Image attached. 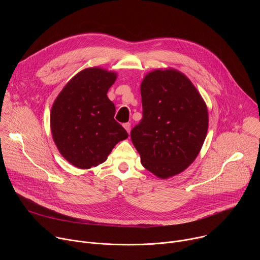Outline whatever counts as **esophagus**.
Wrapping results in <instances>:
<instances>
[{"label": "esophagus", "mask_w": 260, "mask_h": 260, "mask_svg": "<svg viewBox=\"0 0 260 260\" xmlns=\"http://www.w3.org/2000/svg\"><path fill=\"white\" fill-rule=\"evenodd\" d=\"M123 127L126 129V132L129 134V132H131V123L129 122H127V123H124L123 124Z\"/></svg>", "instance_id": "esophagus-1"}]
</instances>
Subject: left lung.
<instances>
[{
	"instance_id": "obj_1",
	"label": "left lung",
	"mask_w": 260,
	"mask_h": 260,
	"mask_svg": "<svg viewBox=\"0 0 260 260\" xmlns=\"http://www.w3.org/2000/svg\"><path fill=\"white\" fill-rule=\"evenodd\" d=\"M143 118L131 132L142 166L160 179L186 170L199 155L209 126L207 105L180 71H151L141 83Z\"/></svg>"
}]
</instances>
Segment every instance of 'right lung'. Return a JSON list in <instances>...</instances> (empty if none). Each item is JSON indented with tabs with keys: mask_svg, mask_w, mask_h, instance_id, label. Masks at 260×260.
Masks as SVG:
<instances>
[{
	"mask_svg": "<svg viewBox=\"0 0 260 260\" xmlns=\"http://www.w3.org/2000/svg\"><path fill=\"white\" fill-rule=\"evenodd\" d=\"M117 73L100 67L77 73L56 96L50 111L52 139L62 157L78 169L107 160L126 131L114 119L115 106L107 92Z\"/></svg>",
	"mask_w": 260,
	"mask_h": 260,
	"instance_id": "add662e5",
	"label": "right lung"
}]
</instances>
